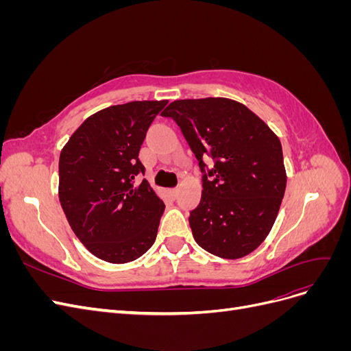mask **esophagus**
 Instances as JSON below:
<instances>
[{
    "instance_id": "1",
    "label": "esophagus",
    "mask_w": 351,
    "mask_h": 351,
    "mask_svg": "<svg viewBox=\"0 0 351 351\" xmlns=\"http://www.w3.org/2000/svg\"><path fill=\"white\" fill-rule=\"evenodd\" d=\"M178 192H180V189H178V187H174V189L169 190V195H171L173 197H177V196H178Z\"/></svg>"
}]
</instances>
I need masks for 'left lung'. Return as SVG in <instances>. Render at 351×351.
I'll return each mask as SVG.
<instances>
[{
  "mask_svg": "<svg viewBox=\"0 0 351 351\" xmlns=\"http://www.w3.org/2000/svg\"><path fill=\"white\" fill-rule=\"evenodd\" d=\"M161 115L180 125L204 171L200 204L189 218L196 243L222 259L247 256L269 234L284 197L278 136L228 98L174 101ZM206 156L215 159L208 173Z\"/></svg>",
  "mask_w": 351,
  "mask_h": 351,
  "instance_id": "left-lung-1",
  "label": "left lung"
}]
</instances>
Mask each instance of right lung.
<instances>
[{"label": "right lung", "mask_w": 351, "mask_h": 351, "mask_svg": "<svg viewBox=\"0 0 351 351\" xmlns=\"http://www.w3.org/2000/svg\"><path fill=\"white\" fill-rule=\"evenodd\" d=\"M168 101H133L84 120L60 154L58 197L74 234L110 263L141 258L155 243L165 205L137 176L147 129Z\"/></svg>", "instance_id": "right-lung-1"}]
</instances>
